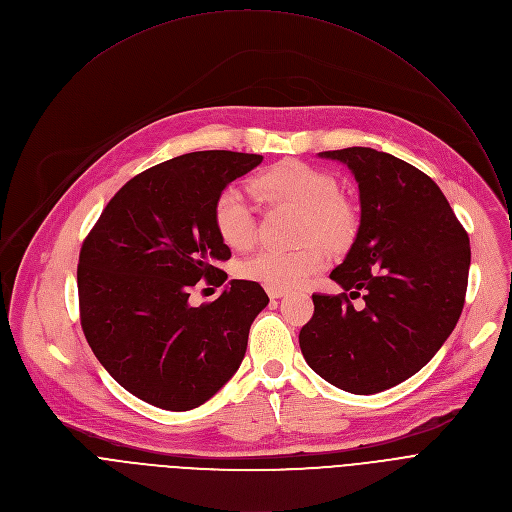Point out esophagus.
<instances>
[{
  "label": "esophagus",
  "instance_id": "esophagus-1",
  "mask_svg": "<svg viewBox=\"0 0 512 512\" xmlns=\"http://www.w3.org/2000/svg\"><path fill=\"white\" fill-rule=\"evenodd\" d=\"M285 294H287V289H283V287H267V296H269L271 300L283 298Z\"/></svg>",
  "mask_w": 512,
  "mask_h": 512
}]
</instances>
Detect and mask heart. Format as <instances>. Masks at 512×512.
Returning a JSON list of instances; mask_svg holds the SVG:
<instances>
[{
  "mask_svg": "<svg viewBox=\"0 0 512 512\" xmlns=\"http://www.w3.org/2000/svg\"><path fill=\"white\" fill-rule=\"evenodd\" d=\"M253 192L269 202L302 210L298 239L308 241L298 249H261L241 263V275L267 287H294L322 271L328 253L314 241L342 249L358 225L356 210L340 196L334 176L302 162H281L253 180ZM214 231L227 247L245 251L255 241V212L243 192L227 186L212 204Z\"/></svg>",
  "mask_w": 512,
  "mask_h": 512,
  "instance_id": "1",
  "label": "heart"
}]
</instances>
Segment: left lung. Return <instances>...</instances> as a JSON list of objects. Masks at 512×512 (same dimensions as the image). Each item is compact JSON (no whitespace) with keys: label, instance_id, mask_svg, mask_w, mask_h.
I'll use <instances>...</instances> for the list:
<instances>
[{"label":"left lung","instance_id":"8db88e82","mask_svg":"<svg viewBox=\"0 0 512 512\" xmlns=\"http://www.w3.org/2000/svg\"><path fill=\"white\" fill-rule=\"evenodd\" d=\"M344 162L360 192V227L330 273L342 294H314L300 330L306 362L334 387L373 395L421 371L456 328L470 239L427 174L371 148L320 152ZM365 300L354 311L351 300Z\"/></svg>","mask_w":512,"mask_h":512}]
</instances>
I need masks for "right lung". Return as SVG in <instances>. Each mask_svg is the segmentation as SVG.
I'll return each mask as SVG.
<instances>
[{
	"label": "right lung",
	"mask_w": 512,
	"mask_h": 512,
	"mask_svg": "<svg viewBox=\"0 0 512 512\" xmlns=\"http://www.w3.org/2000/svg\"><path fill=\"white\" fill-rule=\"evenodd\" d=\"M263 156L192 152L133 176L85 237L77 283L81 326L107 373L137 399L168 411L208 401L239 369L249 328L269 298L233 279L214 302L190 306L200 279L223 285L231 249L212 204Z\"/></svg>",
	"instance_id": "1"
}]
</instances>
